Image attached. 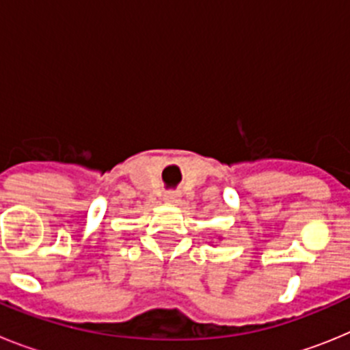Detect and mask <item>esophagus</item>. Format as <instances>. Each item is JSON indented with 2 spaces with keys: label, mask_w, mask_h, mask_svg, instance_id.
Returning a JSON list of instances; mask_svg holds the SVG:
<instances>
[{
  "label": "esophagus",
  "mask_w": 350,
  "mask_h": 350,
  "mask_svg": "<svg viewBox=\"0 0 350 350\" xmlns=\"http://www.w3.org/2000/svg\"><path fill=\"white\" fill-rule=\"evenodd\" d=\"M178 200H180V194H178L177 191H168V193H165L166 203H177Z\"/></svg>",
  "instance_id": "obj_1"
}]
</instances>
